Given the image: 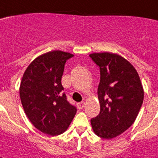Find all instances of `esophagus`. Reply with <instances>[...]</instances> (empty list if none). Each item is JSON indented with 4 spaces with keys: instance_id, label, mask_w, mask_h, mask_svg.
<instances>
[{
    "instance_id": "obj_1",
    "label": "esophagus",
    "mask_w": 158,
    "mask_h": 158,
    "mask_svg": "<svg viewBox=\"0 0 158 158\" xmlns=\"http://www.w3.org/2000/svg\"><path fill=\"white\" fill-rule=\"evenodd\" d=\"M84 105H85V103H84V102H80V103H78V104H77V106H78L79 109H83Z\"/></svg>"
}]
</instances>
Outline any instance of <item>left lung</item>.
<instances>
[{
  "mask_svg": "<svg viewBox=\"0 0 158 158\" xmlns=\"http://www.w3.org/2000/svg\"><path fill=\"white\" fill-rule=\"evenodd\" d=\"M89 56L100 71V112L91 120V127L98 136L109 140L134 123L142 105L144 89L136 70L122 56L109 52L93 53Z\"/></svg>",
  "mask_w": 158,
  "mask_h": 158,
  "instance_id": "left-lung-1",
  "label": "left lung"
}]
</instances>
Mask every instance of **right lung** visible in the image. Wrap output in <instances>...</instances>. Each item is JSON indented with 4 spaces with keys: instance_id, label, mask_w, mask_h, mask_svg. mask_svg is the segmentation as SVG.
Here are the masks:
<instances>
[{
    "instance_id": "obj_1",
    "label": "right lung",
    "mask_w": 158,
    "mask_h": 158,
    "mask_svg": "<svg viewBox=\"0 0 158 158\" xmlns=\"http://www.w3.org/2000/svg\"><path fill=\"white\" fill-rule=\"evenodd\" d=\"M73 56L61 50L45 53L24 72L19 89L22 107L33 125L45 134L63 133L76 114L61 83L65 63Z\"/></svg>"
}]
</instances>
